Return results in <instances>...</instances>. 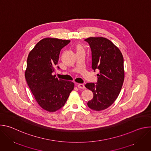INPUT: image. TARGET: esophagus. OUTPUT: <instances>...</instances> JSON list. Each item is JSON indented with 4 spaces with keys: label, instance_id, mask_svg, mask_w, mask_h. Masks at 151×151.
Segmentation results:
<instances>
[{
    "label": "esophagus",
    "instance_id": "1",
    "mask_svg": "<svg viewBox=\"0 0 151 151\" xmlns=\"http://www.w3.org/2000/svg\"><path fill=\"white\" fill-rule=\"evenodd\" d=\"M77 87H78L79 88H80V89H85V85H84L83 84H82V83H79V84H78Z\"/></svg>",
    "mask_w": 151,
    "mask_h": 151
}]
</instances>
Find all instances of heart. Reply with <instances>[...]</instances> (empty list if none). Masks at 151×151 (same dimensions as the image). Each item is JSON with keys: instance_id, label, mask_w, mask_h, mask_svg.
<instances>
[{"instance_id": "obj_1", "label": "heart", "mask_w": 151, "mask_h": 151, "mask_svg": "<svg viewBox=\"0 0 151 151\" xmlns=\"http://www.w3.org/2000/svg\"><path fill=\"white\" fill-rule=\"evenodd\" d=\"M78 48H80V47H78Z\"/></svg>"}]
</instances>
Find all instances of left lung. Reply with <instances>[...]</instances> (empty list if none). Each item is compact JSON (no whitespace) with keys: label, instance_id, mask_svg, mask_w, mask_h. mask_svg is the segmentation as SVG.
<instances>
[{"label":"left lung","instance_id":"obj_1","mask_svg":"<svg viewBox=\"0 0 151 151\" xmlns=\"http://www.w3.org/2000/svg\"><path fill=\"white\" fill-rule=\"evenodd\" d=\"M85 40L91 48L92 69L100 70L97 83L85 85L94 94L87 105L90 109L100 111L111 106L119 94L124 80V58L119 48L109 39L90 37Z\"/></svg>","mask_w":151,"mask_h":151}]
</instances>
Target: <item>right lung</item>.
Returning a JSON list of instances; mask_svg holds the SVG:
<instances>
[{
	"mask_svg": "<svg viewBox=\"0 0 151 151\" xmlns=\"http://www.w3.org/2000/svg\"><path fill=\"white\" fill-rule=\"evenodd\" d=\"M70 42L44 38L37 43L27 57L25 71L27 84L39 105L50 112L61 108L74 88L73 82L58 79L52 75L57 64L60 50Z\"/></svg>",
	"mask_w": 151,
	"mask_h": 151,
	"instance_id": "1",
	"label": "right lung"
}]
</instances>
